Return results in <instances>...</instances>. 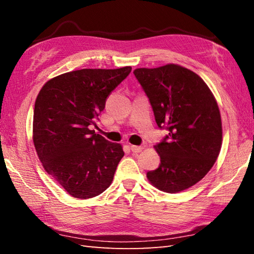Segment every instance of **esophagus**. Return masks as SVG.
<instances>
[{
	"mask_svg": "<svg viewBox=\"0 0 254 254\" xmlns=\"http://www.w3.org/2000/svg\"><path fill=\"white\" fill-rule=\"evenodd\" d=\"M131 150L133 153H139L143 150V146H135V145H131Z\"/></svg>",
	"mask_w": 254,
	"mask_h": 254,
	"instance_id": "obj_1",
	"label": "esophagus"
}]
</instances>
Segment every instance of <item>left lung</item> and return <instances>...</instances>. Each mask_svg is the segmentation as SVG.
Listing matches in <instances>:
<instances>
[{
	"label": "left lung",
	"mask_w": 254,
	"mask_h": 254,
	"mask_svg": "<svg viewBox=\"0 0 254 254\" xmlns=\"http://www.w3.org/2000/svg\"><path fill=\"white\" fill-rule=\"evenodd\" d=\"M160 130L157 169L147 178L160 191L177 193L203 179L222 147V120L212 91L197 74L176 64L133 72Z\"/></svg>",
	"instance_id": "left-lung-1"
}]
</instances>
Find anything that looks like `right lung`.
I'll list each match as a JSON object with an SVG mask.
<instances>
[{"label":"right lung","mask_w":254,"mask_h":254,"mask_svg":"<svg viewBox=\"0 0 254 254\" xmlns=\"http://www.w3.org/2000/svg\"><path fill=\"white\" fill-rule=\"evenodd\" d=\"M131 69H78L50 79L39 91L34 109L35 147L46 171L69 195L90 198L111 185L124 152L90 127Z\"/></svg>","instance_id":"1"}]
</instances>
